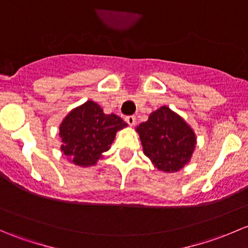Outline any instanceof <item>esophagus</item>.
Segmentation results:
<instances>
[{"label": "esophagus", "instance_id": "esophagus-1", "mask_svg": "<svg viewBox=\"0 0 248 248\" xmlns=\"http://www.w3.org/2000/svg\"><path fill=\"white\" fill-rule=\"evenodd\" d=\"M124 120H126L127 124H128L129 126H132V127H133L134 124H136V122H137L136 116H127L126 119H124Z\"/></svg>", "mask_w": 248, "mask_h": 248}]
</instances>
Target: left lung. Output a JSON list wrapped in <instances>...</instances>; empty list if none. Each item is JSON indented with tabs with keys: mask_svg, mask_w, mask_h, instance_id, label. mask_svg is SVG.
I'll return each instance as SVG.
<instances>
[{
	"mask_svg": "<svg viewBox=\"0 0 248 248\" xmlns=\"http://www.w3.org/2000/svg\"><path fill=\"white\" fill-rule=\"evenodd\" d=\"M145 156L157 170L176 172L191 162L197 145L193 128L177 112L163 106L136 128Z\"/></svg>",
	"mask_w": 248,
	"mask_h": 248,
	"instance_id": "1",
	"label": "left lung"
}]
</instances>
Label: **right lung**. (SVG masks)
<instances>
[{
	"mask_svg": "<svg viewBox=\"0 0 248 248\" xmlns=\"http://www.w3.org/2000/svg\"><path fill=\"white\" fill-rule=\"evenodd\" d=\"M127 126L121 117L104 114L99 104L87 101L72 109L60 124V150L74 166L93 167L110 149L117 132Z\"/></svg>",
	"mask_w": 248,
	"mask_h": 248,
	"instance_id": "add662e5",
	"label": "right lung"
}]
</instances>
